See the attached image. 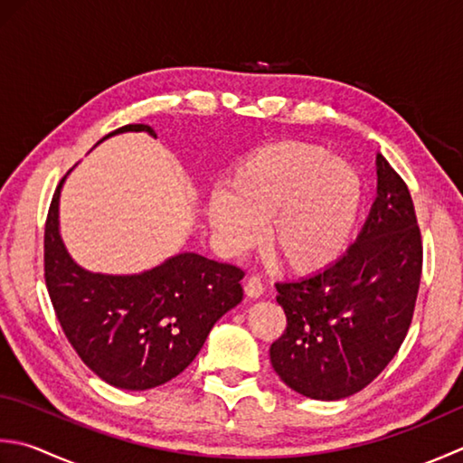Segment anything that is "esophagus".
Here are the masks:
<instances>
[{
	"instance_id": "esophagus-1",
	"label": "esophagus",
	"mask_w": 463,
	"mask_h": 463,
	"mask_svg": "<svg viewBox=\"0 0 463 463\" xmlns=\"http://www.w3.org/2000/svg\"><path fill=\"white\" fill-rule=\"evenodd\" d=\"M244 293H247L250 298H259L262 293H265V287H262L259 277H249L247 283H244Z\"/></svg>"
}]
</instances>
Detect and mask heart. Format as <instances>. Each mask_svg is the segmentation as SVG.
I'll use <instances>...</instances> for the list:
<instances>
[{"mask_svg": "<svg viewBox=\"0 0 463 463\" xmlns=\"http://www.w3.org/2000/svg\"><path fill=\"white\" fill-rule=\"evenodd\" d=\"M365 208V180L343 158L303 140L255 148L226 176L224 193L208 198V222L232 250L260 239L295 273L333 267L355 241Z\"/></svg>", "mask_w": 463, "mask_h": 463, "instance_id": "obj_1", "label": "heart"}]
</instances>
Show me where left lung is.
I'll list each match as a JSON object with an SVG mask.
<instances>
[{"mask_svg": "<svg viewBox=\"0 0 463 463\" xmlns=\"http://www.w3.org/2000/svg\"><path fill=\"white\" fill-rule=\"evenodd\" d=\"M377 196L349 250L311 277L277 283L287 329L270 345L277 375L311 400L361 392L400 351L421 279L410 190L377 154Z\"/></svg>", "mask_w": 463, "mask_h": 463, "instance_id": "left-lung-1", "label": "left lung"}]
</instances>
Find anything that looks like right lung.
Listing matches in <instances>:
<instances>
[{
  "label": "right lung",
  "instance_id": "right-lung-1",
  "mask_svg": "<svg viewBox=\"0 0 463 463\" xmlns=\"http://www.w3.org/2000/svg\"><path fill=\"white\" fill-rule=\"evenodd\" d=\"M122 132L156 138L150 126L128 124L102 140ZM66 176L53 193L43 234L45 285L61 329L102 382L128 392L166 383L193 364L214 323L242 301L244 273L198 252H178L136 275L80 267L60 234Z\"/></svg>",
  "mask_w": 463,
  "mask_h": 463
}]
</instances>
